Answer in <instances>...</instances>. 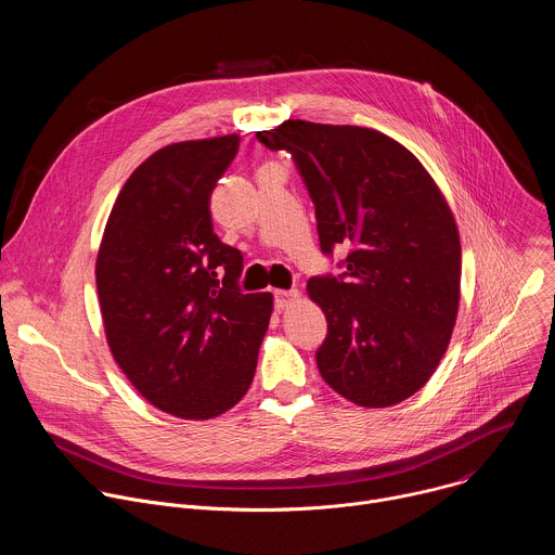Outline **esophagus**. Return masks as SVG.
I'll return each mask as SVG.
<instances>
[{"instance_id": "obj_1", "label": "esophagus", "mask_w": 555, "mask_h": 555, "mask_svg": "<svg viewBox=\"0 0 555 555\" xmlns=\"http://www.w3.org/2000/svg\"><path fill=\"white\" fill-rule=\"evenodd\" d=\"M298 298H300V294H298L296 289H276V292H274V302H276L279 309L292 307Z\"/></svg>"}]
</instances>
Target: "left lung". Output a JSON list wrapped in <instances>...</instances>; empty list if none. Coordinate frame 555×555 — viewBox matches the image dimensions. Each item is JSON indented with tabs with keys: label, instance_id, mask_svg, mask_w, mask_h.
<instances>
[{
	"label": "left lung",
	"instance_id": "1",
	"mask_svg": "<svg viewBox=\"0 0 555 555\" xmlns=\"http://www.w3.org/2000/svg\"><path fill=\"white\" fill-rule=\"evenodd\" d=\"M257 138L292 153L323 253L349 248L343 274L307 281L327 319L323 379L364 409L409 400L439 366L459 311L461 242L443 193L404 144L369 127L285 120Z\"/></svg>",
	"mask_w": 555,
	"mask_h": 555
}]
</instances>
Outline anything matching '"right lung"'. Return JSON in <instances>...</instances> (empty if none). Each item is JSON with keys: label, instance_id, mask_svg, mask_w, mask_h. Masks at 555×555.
Listing matches in <instances>:
<instances>
[{"label": "right lung", "instance_id": "obj_1", "mask_svg": "<svg viewBox=\"0 0 555 555\" xmlns=\"http://www.w3.org/2000/svg\"><path fill=\"white\" fill-rule=\"evenodd\" d=\"M240 135L157 149L129 176L96 257L109 351L146 402L212 420L248 392L270 325V292L236 287L244 257L212 232L210 195Z\"/></svg>", "mask_w": 555, "mask_h": 555}]
</instances>
